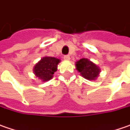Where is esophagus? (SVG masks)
I'll list each match as a JSON object with an SVG mask.
<instances>
[{"instance_id": "obj_1", "label": "esophagus", "mask_w": 130, "mask_h": 130, "mask_svg": "<svg viewBox=\"0 0 130 130\" xmlns=\"http://www.w3.org/2000/svg\"><path fill=\"white\" fill-rule=\"evenodd\" d=\"M63 58H64V60H70V55H64L63 56Z\"/></svg>"}]
</instances>
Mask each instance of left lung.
<instances>
[{
  "mask_svg": "<svg viewBox=\"0 0 130 130\" xmlns=\"http://www.w3.org/2000/svg\"><path fill=\"white\" fill-rule=\"evenodd\" d=\"M76 70L82 77L89 80H94L97 78L101 72L100 68L95 63L87 58H81L76 62Z\"/></svg>",
  "mask_w": 130,
  "mask_h": 130,
  "instance_id": "8db88e82",
  "label": "left lung"
}]
</instances>
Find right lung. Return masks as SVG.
I'll list each match as a JSON object with an SVG mask.
<instances>
[{"label":"right lung","instance_id":"obj_1","mask_svg":"<svg viewBox=\"0 0 130 130\" xmlns=\"http://www.w3.org/2000/svg\"><path fill=\"white\" fill-rule=\"evenodd\" d=\"M59 62L60 59L54 57H43L34 67V74L43 82L48 81L52 78L54 72L57 71Z\"/></svg>","mask_w":130,"mask_h":130}]
</instances>
